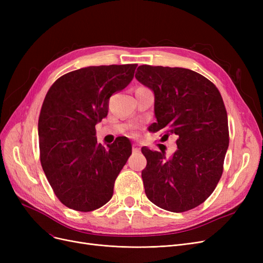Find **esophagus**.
<instances>
[{
    "label": "esophagus",
    "instance_id": "1",
    "mask_svg": "<svg viewBox=\"0 0 263 263\" xmlns=\"http://www.w3.org/2000/svg\"><path fill=\"white\" fill-rule=\"evenodd\" d=\"M140 151V146L138 144H134L133 145V153H139Z\"/></svg>",
    "mask_w": 263,
    "mask_h": 263
}]
</instances>
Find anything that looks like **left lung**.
<instances>
[{
	"label": "left lung",
	"instance_id": "left-lung-1",
	"mask_svg": "<svg viewBox=\"0 0 263 263\" xmlns=\"http://www.w3.org/2000/svg\"><path fill=\"white\" fill-rule=\"evenodd\" d=\"M135 77L155 94L157 123L150 130L173 135L178 146L169 158L141 148L145 193L165 211L192 210L213 193L224 169L229 144L224 101L213 82L190 69L142 65Z\"/></svg>",
	"mask_w": 263,
	"mask_h": 263
}]
</instances>
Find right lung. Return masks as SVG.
Returning a JSON list of instances; mask_svg holds the SVG:
<instances>
[{
    "instance_id": "1",
    "label": "right lung",
    "mask_w": 263,
    "mask_h": 263,
    "mask_svg": "<svg viewBox=\"0 0 263 263\" xmlns=\"http://www.w3.org/2000/svg\"><path fill=\"white\" fill-rule=\"evenodd\" d=\"M136 67L71 71L46 94L38 119L41 162L55 196L71 210L92 212L113 196L132 144L119 137L104 147L97 140L95 125L107 116L109 98L130 83Z\"/></svg>"
}]
</instances>
